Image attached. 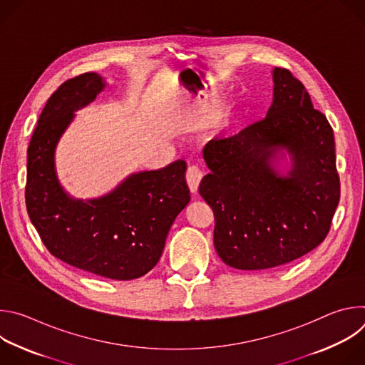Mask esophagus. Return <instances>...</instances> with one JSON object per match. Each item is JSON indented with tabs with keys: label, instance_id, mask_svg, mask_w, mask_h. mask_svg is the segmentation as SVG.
<instances>
[{
	"label": "esophagus",
	"instance_id": "1",
	"mask_svg": "<svg viewBox=\"0 0 365 365\" xmlns=\"http://www.w3.org/2000/svg\"><path fill=\"white\" fill-rule=\"evenodd\" d=\"M202 178H203V173L197 166H189V169L186 172V182H187V186L192 193L197 192Z\"/></svg>",
	"mask_w": 365,
	"mask_h": 365
}]
</instances>
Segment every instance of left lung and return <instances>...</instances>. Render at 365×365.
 Returning a JSON list of instances; mask_svg holds the SVG:
<instances>
[{
  "label": "left lung",
  "mask_w": 365,
  "mask_h": 365,
  "mask_svg": "<svg viewBox=\"0 0 365 365\" xmlns=\"http://www.w3.org/2000/svg\"><path fill=\"white\" fill-rule=\"evenodd\" d=\"M273 81V106L263 120L203 148L211 172L199 193L214 211L218 255L238 270L283 266L317 248L341 195L331 124L289 69L274 68ZM279 146L294 155L289 178L268 163Z\"/></svg>",
  "instance_id": "8db88e82"
}]
</instances>
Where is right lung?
Instances as JSON below:
<instances>
[{
	"instance_id": "right-lung-1",
	"label": "right lung",
	"mask_w": 365,
	"mask_h": 365,
	"mask_svg": "<svg viewBox=\"0 0 365 365\" xmlns=\"http://www.w3.org/2000/svg\"><path fill=\"white\" fill-rule=\"evenodd\" d=\"M103 82L86 72L65 81L43 108L27 150L26 205L51 255L69 266L113 280L148 273L162 257L168 232L189 203L186 163L133 175L113 193L83 203L61 187L53 165L56 143Z\"/></svg>"
}]
</instances>
